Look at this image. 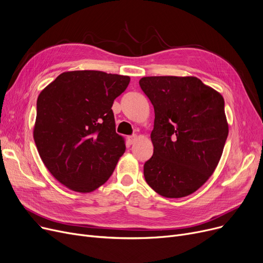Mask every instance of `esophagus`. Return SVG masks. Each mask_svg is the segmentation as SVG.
<instances>
[{
	"mask_svg": "<svg viewBox=\"0 0 263 263\" xmlns=\"http://www.w3.org/2000/svg\"><path fill=\"white\" fill-rule=\"evenodd\" d=\"M135 141H136V135H130V136H128V143H129L130 145L134 144Z\"/></svg>",
	"mask_w": 263,
	"mask_h": 263,
	"instance_id": "1",
	"label": "esophagus"
}]
</instances>
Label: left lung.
I'll list each match as a JSON object with an SVG mask.
<instances>
[{"label":"left lung","instance_id":"obj_1","mask_svg":"<svg viewBox=\"0 0 263 263\" xmlns=\"http://www.w3.org/2000/svg\"><path fill=\"white\" fill-rule=\"evenodd\" d=\"M140 86L155 108L145 180L164 197L187 196L222 157L228 136L224 98L195 77H145Z\"/></svg>","mask_w":263,"mask_h":263}]
</instances>
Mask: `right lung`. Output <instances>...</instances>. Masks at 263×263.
<instances>
[{
	"instance_id": "add662e5",
	"label": "right lung",
	"mask_w": 263,
	"mask_h": 263,
	"mask_svg": "<svg viewBox=\"0 0 263 263\" xmlns=\"http://www.w3.org/2000/svg\"><path fill=\"white\" fill-rule=\"evenodd\" d=\"M127 76L97 70L60 74L37 99L34 140L55 179L80 193L105 183L126 145L116 133L112 105Z\"/></svg>"
}]
</instances>
